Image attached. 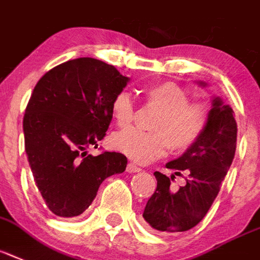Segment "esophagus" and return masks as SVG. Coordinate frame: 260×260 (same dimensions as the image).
<instances>
[{
	"label": "esophagus",
	"mask_w": 260,
	"mask_h": 260,
	"mask_svg": "<svg viewBox=\"0 0 260 260\" xmlns=\"http://www.w3.org/2000/svg\"><path fill=\"white\" fill-rule=\"evenodd\" d=\"M126 170H127V173L134 174V173H139V171H141V169H139L138 166H135L134 164H128L127 167H126Z\"/></svg>",
	"instance_id": "obj_1"
}]
</instances>
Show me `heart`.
Returning <instances> with one entry per match:
<instances>
[{"instance_id": "heart-1", "label": "heart", "mask_w": 260, "mask_h": 260, "mask_svg": "<svg viewBox=\"0 0 260 260\" xmlns=\"http://www.w3.org/2000/svg\"><path fill=\"white\" fill-rule=\"evenodd\" d=\"M149 104L162 114L154 123L156 132L127 128L111 135V147L134 162L155 160L173 147L184 151L198 142L209 125L210 109L203 102H190V95L174 82L156 83L146 90ZM111 114L119 127H127L135 117L134 102L127 91H121L111 102Z\"/></svg>"}]
</instances>
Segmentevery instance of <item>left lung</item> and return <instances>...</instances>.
Returning a JSON list of instances; mask_svg holds the SVG:
<instances>
[{
    "label": "left lung",
    "instance_id": "8db88e82",
    "mask_svg": "<svg viewBox=\"0 0 260 260\" xmlns=\"http://www.w3.org/2000/svg\"><path fill=\"white\" fill-rule=\"evenodd\" d=\"M206 86L205 82H199ZM237 122L230 105L219 96L212 100L209 125L198 142L166 167L171 177L155 171L156 190L147 201L143 219L159 233H182L205 218L220 190L237 149ZM187 173L186 184L170 186L175 175Z\"/></svg>",
    "mask_w": 260,
    "mask_h": 260
}]
</instances>
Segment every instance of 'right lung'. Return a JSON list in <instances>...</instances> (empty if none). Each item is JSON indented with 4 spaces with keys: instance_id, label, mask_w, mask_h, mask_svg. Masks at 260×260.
Here are the masks:
<instances>
[{
    "instance_id": "obj_1",
    "label": "right lung",
    "mask_w": 260,
    "mask_h": 260,
    "mask_svg": "<svg viewBox=\"0 0 260 260\" xmlns=\"http://www.w3.org/2000/svg\"><path fill=\"white\" fill-rule=\"evenodd\" d=\"M128 77L95 58L49 70L34 87L23 117L25 151L38 192L53 214L81 215L107 177L126 170L121 153L87 154L106 134L111 102Z\"/></svg>"
}]
</instances>
